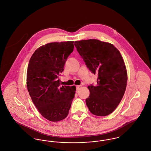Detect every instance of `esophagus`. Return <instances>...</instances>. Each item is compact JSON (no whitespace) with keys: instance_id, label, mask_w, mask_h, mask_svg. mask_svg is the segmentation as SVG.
Segmentation results:
<instances>
[{"instance_id":"1","label":"esophagus","mask_w":151,"mask_h":151,"mask_svg":"<svg viewBox=\"0 0 151 151\" xmlns=\"http://www.w3.org/2000/svg\"><path fill=\"white\" fill-rule=\"evenodd\" d=\"M81 88V85H77L76 86V88H77V91H79L80 89Z\"/></svg>"}]
</instances>
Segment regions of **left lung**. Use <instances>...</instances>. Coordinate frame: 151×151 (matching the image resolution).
Returning <instances> with one entry per match:
<instances>
[{
	"mask_svg": "<svg viewBox=\"0 0 151 151\" xmlns=\"http://www.w3.org/2000/svg\"><path fill=\"white\" fill-rule=\"evenodd\" d=\"M74 45L87 67L98 74L96 86H88L86 106L93 115H108L118 107L126 91L127 73L124 59L110 42L89 39L76 41Z\"/></svg>",
	"mask_w": 151,
	"mask_h": 151,
	"instance_id": "obj_1",
	"label": "left lung"
}]
</instances>
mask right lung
<instances>
[{
  "label": "right lung",
  "instance_id": "right-lung-1",
  "mask_svg": "<svg viewBox=\"0 0 151 151\" xmlns=\"http://www.w3.org/2000/svg\"><path fill=\"white\" fill-rule=\"evenodd\" d=\"M74 41L54 42L38 48L32 55L27 74V91L41 115L51 122L66 118L76 86H60L58 76L73 51Z\"/></svg>",
  "mask_w": 151,
  "mask_h": 151
}]
</instances>
